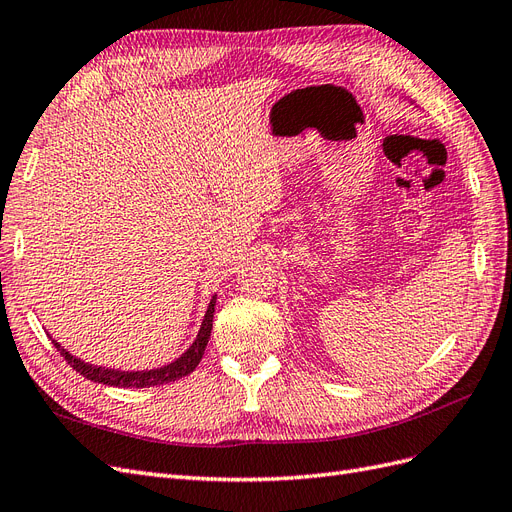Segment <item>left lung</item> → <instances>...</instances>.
<instances>
[{
	"label": "left lung",
	"instance_id": "1",
	"mask_svg": "<svg viewBox=\"0 0 512 512\" xmlns=\"http://www.w3.org/2000/svg\"><path fill=\"white\" fill-rule=\"evenodd\" d=\"M412 104H414V102H412Z\"/></svg>",
	"mask_w": 512,
	"mask_h": 512
}]
</instances>
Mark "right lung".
<instances>
[{
	"mask_svg": "<svg viewBox=\"0 0 512 512\" xmlns=\"http://www.w3.org/2000/svg\"><path fill=\"white\" fill-rule=\"evenodd\" d=\"M215 301H218V294H213L203 322H200V329L194 342L190 344V348L185 350L179 359H175L173 363L162 365V367H153V369H141V371H121V369H111V367H100V365H91L85 363L81 359L72 356L64 346H61L57 339L51 337L53 346L59 350V354L72 365V369L79 371V374L91 382L98 384H108V386H121V389H149V386H160V384H168L175 382L183 376L192 374L196 369V365L200 363L209 342V335L213 329V314H215Z\"/></svg>",
	"mask_w": 512,
	"mask_h": 512,
	"instance_id": "1",
	"label": "right lung"
}]
</instances>
